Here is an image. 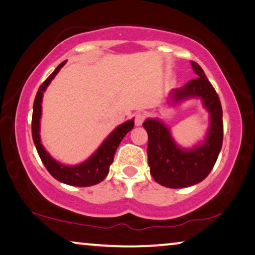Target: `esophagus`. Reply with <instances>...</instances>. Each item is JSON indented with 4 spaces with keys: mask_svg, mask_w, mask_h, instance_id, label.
<instances>
[{
    "mask_svg": "<svg viewBox=\"0 0 255 255\" xmlns=\"http://www.w3.org/2000/svg\"><path fill=\"white\" fill-rule=\"evenodd\" d=\"M134 118H135V126H141L144 121L145 114L142 113V112H138V113L134 115Z\"/></svg>",
    "mask_w": 255,
    "mask_h": 255,
    "instance_id": "esophagus-1",
    "label": "esophagus"
}]
</instances>
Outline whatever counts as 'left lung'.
Instances as JSON below:
<instances>
[{"label":"left lung","instance_id":"left-lung-1","mask_svg":"<svg viewBox=\"0 0 255 255\" xmlns=\"http://www.w3.org/2000/svg\"><path fill=\"white\" fill-rule=\"evenodd\" d=\"M196 79L172 90L169 105L188 99H201L209 112L210 124L204 140L192 148H182L171 136V130L158 118L143 122L148 133V164L158 184L171 189L188 188L202 182L212 170L223 144V110L218 94L198 64L191 62Z\"/></svg>","mask_w":255,"mask_h":255}]
</instances>
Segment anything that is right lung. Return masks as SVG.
<instances>
[{
    "instance_id": "add662e5",
    "label": "right lung",
    "mask_w": 255,
    "mask_h": 255,
    "mask_svg": "<svg viewBox=\"0 0 255 255\" xmlns=\"http://www.w3.org/2000/svg\"><path fill=\"white\" fill-rule=\"evenodd\" d=\"M67 60L59 64L56 70L47 77V79L40 85L38 92L36 94L35 101H33V112H32V138L33 143L36 145L37 152H38L43 164L45 165L47 171L57 181L65 183V184L73 186H91L96 185L98 183L103 182L105 177L110 172V165L113 163L115 151L121 143L122 138L126 136L128 131L134 128V119L128 120L118 126L108 136L105 138L100 147L88 157L86 161L79 163L76 165H66L57 162L46 149L42 144L40 140V118H42V101L43 94L49 86L51 81L56 74L59 72L60 69L65 65Z\"/></svg>"
}]
</instances>
